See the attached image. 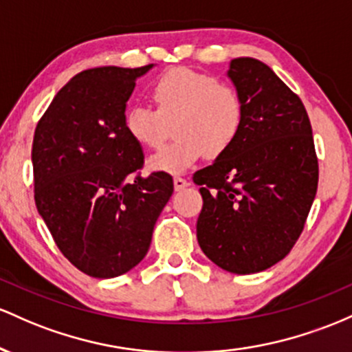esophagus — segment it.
<instances>
[{
  "mask_svg": "<svg viewBox=\"0 0 352 352\" xmlns=\"http://www.w3.org/2000/svg\"><path fill=\"white\" fill-rule=\"evenodd\" d=\"M173 183H175V189H176V191H181V189H184V188H186L188 184H189L188 181L184 179V177H181V176H176Z\"/></svg>",
  "mask_w": 352,
  "mask_h": 352,
  "instance_id": "34e87169",
  "label": "esophagus"
}]
</instances>
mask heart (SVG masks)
Returning <instances> with one entry per match:
<instances>
[{
	"label": "heart",
	"instance_id": "1",
	"mask_svg": "<svg viewBox=\"0 0 352 352\" xmlns=\"http://www.w3.org/2000/svg\"><path fill=\"white\" fill-rule=\"evenodd\" d=\"M156 109L134 104L124 114V128L138 144L157 148L176 140L149 157L153 171L177 175L204 155L219 156L231 148L244 123V104L238 89L214 76L189 68L169 69L153 85Z\"/></svg>",
	"mask_w": 352,
	"mask_h": 352
}]
</instances>
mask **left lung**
Returning a JSON list of instances; mask_svg holds the SVG:
<instances>
[{
    "mask_svg": "<svg viewBox=\"0 0 352 352\" xmlns=\"http://www.w3.org/2000/svg\"><path fill=\"white\" fill-rule=\"evenodd\" d=\"M228 78L243 98L244 123L231 148L192 176L203 196L196 236L221 270L252 274L286 258L302 232L318 157L302 101L270 66L236 58Z\"/></svg>",
    "mask_w": 352,
    "mask_h": 352,
    "instance_id": "8db88e82",
    "label": "left lung"
}]
</instances>
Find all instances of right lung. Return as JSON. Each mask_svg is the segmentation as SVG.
I'll return each mask as SVG.
<instances>
[{"label":"right lung","mask_w":352,"mask_h":352,"mask_svg":"<svg viewBox=\"0 0 352 352\" xmlns=\"http://www.w3.org/2000/svg\"><path fill=\"white\" fill-rule=\"evenodd\" d=\"M141 68L86 69L66 82L34 131V203L59 251L93 278L143 261L175 186L166 173L140 175L144 155L124 128Z\"/></svg>","instance_id":"right-lung-1"}]
</instances>
